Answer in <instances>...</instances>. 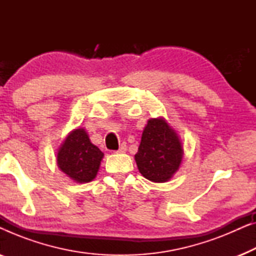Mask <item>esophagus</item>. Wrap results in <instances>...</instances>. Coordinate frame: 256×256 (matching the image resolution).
I'll list each match as a JSON object with an SVG mask.
<instances>
[{
    "label": "esophagus",
    "instance_id": "1",
    "mask_svg": "<svg viewBox=\"0 0 256 256\" xmlns=\"http://www.w3.org/2000/svg\"><path fill=\"white\" fill-rule=\"evenodd\" d=\"M126 152H127V146H126V143H122L120 146V149L118 150L116 154H124Z\"/></svg>",
    "mask_w": 256,
    "mask_h": 256
}]
</instances>
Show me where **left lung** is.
<instances>
[{"mask_svg": "<svg viewBox=\"0 0 256 256\" xmlns=\"http://www.w3.org/2000/svg\"><path fill=\"white\" fill-rule=\"evenodd\" d=\"M183 155L180 135L166 118H149L135 155L142 176L154 183H166L180 169Z\"/></svg>", "mask_w": 256, "mask_h": 256, "instance_id": "1", "label": "left lung"}]
</instances>
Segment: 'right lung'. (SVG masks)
Instances as JSON below:
<instances>
[{
  "mask_svg": "<svg viewBox=\"0 0 256 256\" xmlns=\"http://www.w3.org/2000/svg\"><path fill=\"white\" fill-rule=\"evenodd\" d=\"M104 152L94 146L84 128L68 132L57 152V166L73 182L85 184L96 177Z\"/></svg>",
  "mask_w": 256,
  "mask_h": 256,
  "instance_id": "1",
  "label": "right lung"
}]
</instances>
